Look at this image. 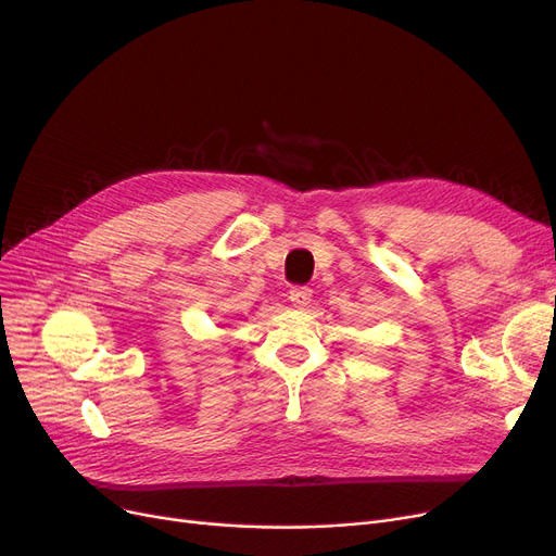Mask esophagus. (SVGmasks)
Masks as SVG:
<instances>
[{
	"instance_id": "obj_1",
	"label": "esophagus",
	"mask_w": 556,
	"mask_h": 556,
	"mask_svg": "<svg viewBox=\"0 0 556 556\" xmlns=\"http://www.w3.org/2000/svg\"><path fill=\"white\" fill-rule=\"evenodd\" d=\"M311 295H313V290L308 286H293V288H290L288 298H290V302H293V306L304 308V306L311 304Z\"/></svg>"
}]
</instances>
